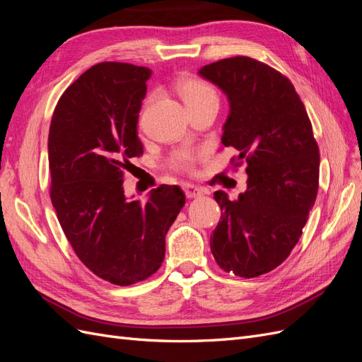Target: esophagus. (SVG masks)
Here are the masks:
<instances>
[{"label":"esophagus","instance_id":"esophagus-1","mask_svg":"<svg viewBox=\"0 0 362 362\" xmlns=\"http://www.w3.org/2000/svg\"><path fill=\"white\" fill-rule=\"evenodd\" d=\"M182 190H184L185 196H187L189 199L198 198V196L202 194V189H199L198 185H193V184H184L182 185Z\"/></svg>","mask_w":362,"mask_h":362}]
</instances>
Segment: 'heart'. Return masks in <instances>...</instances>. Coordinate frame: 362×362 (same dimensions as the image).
Here are the masks:
<instances>
[{"label": "heart", "instance_id": "1", "mask_svg": "<svg viewBox=\"0 0 362 362\" xmlns=\"http://www.w3.org/2000/svg\"><path fill=\"white\" fill-rule=\"evenodd\" d=\"M175 90L181 96V100L187 105L189 110L208 101H217V93L213 89V86H210L201 78H193V76H184V78H180L175 83ZM152 98L154 96H149L146 103H151ZM201 157V151H196L192 148H181L173 152L168 164L172 170L190 173L193 172L194 164L198 163Z\"/></svg>", "mask_w": 362, "mask_h": 362}]
</instances>
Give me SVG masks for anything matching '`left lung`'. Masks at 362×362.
Here are the masks:
<instances>
[{"instance_id":"obj_1","label":"left lung","mask_w":362,"mask_h":362,"mask_svg":"<svg viewBox=\"0 0 362 362\" xmlns=\"http://www.w3.org/2000/svg\"><path fill=\"white\" fill-rule=\"evenodd\" d=\"M228 96L222 144L246 161L247 189L237 199L222 190L210 245L228 273L255 278L276 269L299 242L319 190L320 156L311 120L291 81L269 64L237 56L201 68Z\"/></svg>"}]
</instances>
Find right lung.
<instances>
[{"instance_id": "add662e5", "label": "right lung", "mask_w": 362, "mask_h": 362, "mask_svg": "<svg viewBox=\"0 0 362 362\" xmlns=\"http://www.w3.org/2000/svg\"><path fill=\"white\" fill-rule=\"evenodd\" d=\"M151 69L104 62L74 81L54 110L48 136L49 196L76 257L115 286L145 281L160 269L166 234L185 204L178 185L129 201L124 175L144 154L137 136Z\"/></svg>"}]
</instances>
